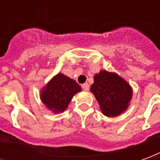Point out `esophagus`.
I'll return each mask as SVG.
<instances>
[{"label":"esophagus","mask_w":160,"mask_h":160,"mask_svg":"<svg viewBox=\"0 0 160 160\" xmlns=\"http://www.w3.org/2000/svg\"><path fill=\"white\" fill-rule=\"evenodd\" d=\"M82 89L83 90H85V91H88V88H89V85H88V83H83V84L82 85Z\"/></svg>","instance_id":"1"}]
</instances>
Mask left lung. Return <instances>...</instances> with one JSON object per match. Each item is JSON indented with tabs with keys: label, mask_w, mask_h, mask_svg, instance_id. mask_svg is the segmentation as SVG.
<instances>
[{
	"label": "left lung",
	"mask_w": 160,
	"mask_h": 160,
	"mask_svg": "<svg viewBox=\"0 0 160 160\" xmlns=\"http://www.w3.org/2000/svg\"><path fill=\"white\" fill-rule=\"evenodd\" d=\"M90 90L107 117H115L127 109L132 89L125 80L116 73L101 71L94 76Z\"/></svg>",
	"instance_id": "1"
}]
</instances>
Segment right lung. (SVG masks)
Listing matches in <instances>:
<instances>
[{
    "label": "right lung",
    "instance_id": "add662e5",
    "mask_svg": "<svg viewBox=\"0 0 160 160\" xmlns=\"http://www.w3.org/2000/svg\"><path fill=\"white\" fill-rule=\"evenodd\" d=\"M82 90L78 82L59 73L42 89L41 99L53 112H64L74 94Z\"/></svg>",
    "mask_w": 160,
    "mask_h": 160
}]
</instances>
